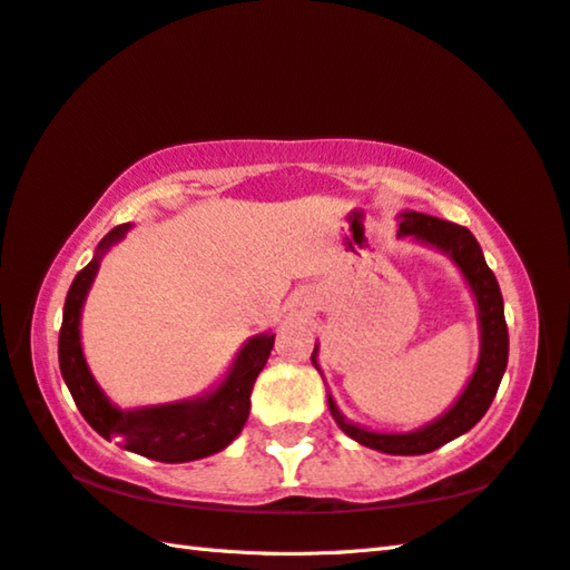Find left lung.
<instances>
[{
	"mask_svg": "<svg viewBox=\"0 0 570 570\" xmlns=\"http://www.w3.org/2000/svg\"><path fill=\"white\" fill-rule=\"evenodd\" d=\"M399 239H413L419 244L433 246L441 254H446L453 264L459 266L461 276L469 284L475 298V312H479V331H481V351L479 364L469 379V384L461 391V396L453 401V406L433 419L426 426L409 433H384L356 426L338 411L334 396L328 393V411L338 429L358 441L361 446H368L391 456H421L441 449L443 443L459 439L461 433L471 431L475 423L489 411L495 391L501 386L505 364H509V328H505L503 316V296L499 282L485 264L483 252L475 236L463 229L459 224L436 219V216L419 214V212H401L399 214ZM318 346H314L312 364H316ZM321 371V368H318Z\"/></svg>",
	"mask_w": 570,
	"mask_h": 570,
	"instance_id": "left-lung-1",
	"label": "left lung"
}]
</instances>
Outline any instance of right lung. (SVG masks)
Returning <instances> with one entry per match:
<instances>
[{"label": "right lung", "instance_id": "right-lung-1", "mask_svg": "<svg viewBox=\"0 0 570 570\" xmlns=\"http://www.w3.org/2000/svg\"><path fill=\"white\" fill-rule=\"evenodd\" d=\"M129 224L114 226L99 242L95 258L81 268L69 286L65 316L59 331L61 379L75 399L77 409L99 436L124 439V446L154 461L184 463L206 459L239 436L252 409V389L274 348V334H256L239 348L226 376L212 391L196 399L159 403V406L119 409L91 376L81 351V308L95 284L99 264L114 244L121 242Z\"/></svg>", "mask_w": 570, "mask_h": 570}]
</instances>
